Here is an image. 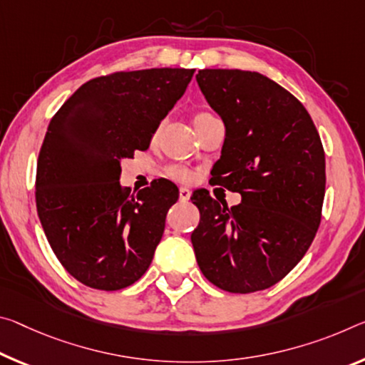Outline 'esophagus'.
Segmentation results:
<instances>
[{
  "mask_svg": "<svg viewBox=\"0 0 365 365\" xmlns=\"http://www.w3.org/2000/svg\"><path fill=\"white\" fill-rule=\"evenodd\" d=\"M178 198H180V201H188L190 198H192V192H190L188 188L182 187L180 188V193H178Z\"/></svg>",
  "mask_w": 365,
  "mask_h": 365,
  "instance_id": "obj_1",
  "label": "esophagus"
}]
</instances>
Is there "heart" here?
<instances>
[{"mask_svg":"<svg viewBox=\"0 0 365 365\" xmlns=\"http://www.w3.org/2000/svg\"><path fill=\"white\" fill-rule=\"evenodd\" d=\"M211 117H212L211 113L200 112V113L195 115L193 123L198 125V123H201V121H205V120L211 118ZM169 175L173 177V178H177V180H182V182L192 180V173H190L187 169H182V167H170V169H169Z\"/></svg>","mask_w":365,"mask_h":365,"instance_id":"1","label":"heart"}]
</instances>
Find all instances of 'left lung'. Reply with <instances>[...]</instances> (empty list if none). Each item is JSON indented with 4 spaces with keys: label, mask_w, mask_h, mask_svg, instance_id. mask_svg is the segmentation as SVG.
Masks as SVG:
<instances>
[{
    "label": "left lung",
    "mask_w": 365,
    "mask_h": 365,
    "mask_svg": "<svg viewBox=\"0 0 365 365\" xmlns=\"http://www.w3.org/2000/svg\"><path fill=\"white\" fill-rule=\"evenodd\" d=\"M196 81L225 126L211 175L242 196L229 210L207 192L193 195L196 262L222 291H263L314 242L325 198V151L302 103L263 74L200 69Z\"/></svg>",
    "instance_id": "left-lung-1"
}]
</instances>
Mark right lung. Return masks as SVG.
<instances>
[{
  "instance_id": "add662e5",
  "label": "right lung",
  "mask_w": 365,
  "mask_h": 365,
  "mask_svg": "<svg viewBox=\"0 0 365 365\" xmlns=\"http://www.w3.org/2000/svg\"><path fill=\"white\" fill-rule=\"evenodd\" d=\"M195 69L153 68L91 79L51 118L37 162L36 203L51 250L83 284L131 286L146 273L178 188L130 195L121 160L146 151Z\"/></svg>"
}]
</instances>
